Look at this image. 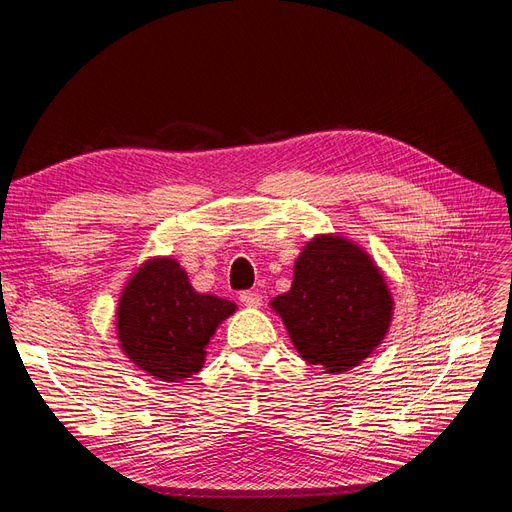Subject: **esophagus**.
Here are the masks:
<instances>
[{"instance_id": "1", "label": "esophagus", "mask_w": 512, "mask_h": 512, "mask_svg": "<svg viewBox=\"0 0 512 512\" xmlns=\"http://www.w3.org/2000/svg\"><path fill=\"white\" fill-rule=\"evenodd\" d=\"M239 301L245 305V307H260L262 305V294L260 292H254V290H243L239 294Z\"/></svg>"}]
</instances>
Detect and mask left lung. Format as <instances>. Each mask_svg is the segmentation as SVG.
Wrapping results in <instances>:
<instances>
[{
	"mask_svg": "<svg viewBox=\"0 0 512 512\" xmlns=\"http://www.w3.org/2000/svg\"><path fill=\"white\" fill-rule=\"evenodd\" d=\"M294 348L327 374L359 365L386 335L393 299L378 267L342 237L309 241L294 265L292 288L271 301Z\"/></svg>",
	"mask_w": 512,
	"mask_h": 512,
	"instance_id": "8db88e82",
	"label": "left lung"
}]
</instances>
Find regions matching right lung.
Segmentation results:
<instances>
[{
  "label": "right lung",
  "mask_w": 512,
  "mask_h": 512,
  "mask_svg": "<svg viewBox=\"0 0 512 512\" xmlns=\"http://www.w3.org/2000/svg\"><path fill=\"white\" fill-rule=\"evenodd\" d=\"M235 303L196 292L173 258L149 260L134 273L117 307L123 352L149 376L177 382L198 374L205 348Z\"/></svg>",
  "instance_id": "add662e5"
}]
</instances>
